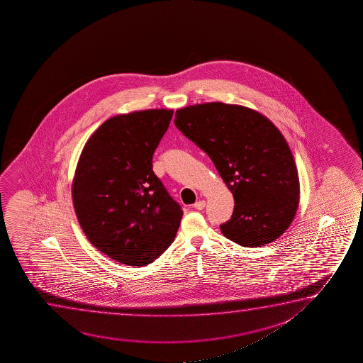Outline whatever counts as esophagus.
<instances>
[{
	"instance_id": "esophagus-1",
	"label": "esophagus",
	"mask_w": 363,
	"mask_h": 363,
	"mask_svg": "<svg viewBox=\"0 0 363 363\" xmlns=\"http://www.w3.org/2000/svg\"><path fill=\"white\" fill-rule=\"evenodd\" d=\"M194 207L196 209H203L204 207H206V201L201 199V201H199V202H196V203H194Z\"/></svg>"
}]
</instances>
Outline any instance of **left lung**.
Returning <instances> with one entry per match:
<instances>
[{
	"instance_id": "1",
	"label": "left lung",
	"mask_w": 363,
	"mask_h": 363,
	"mask_svg": "<svg viewBox=\"0 0 363 363\" xmlns=\"http://www.w3.org/2000/svg\"><path fill=\"white\" fill-rule=\"evenodd\" d=\"M174 125L208 155L233 194L224 237L245 248L277 240L300 199L298 169L278 128L257 110L220 101L176 110Z\"/></svg>"
}]
</instances>
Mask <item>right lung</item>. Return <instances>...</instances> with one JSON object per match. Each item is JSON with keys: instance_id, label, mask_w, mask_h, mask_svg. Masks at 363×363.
I'll list each match as a JSON object with an SVG mask.
<instances>
[{"instance_id": "1", "label": "right lung", "mask_w": 363, "mask_h": 363, "mask_svg": "<svg viewBox=\"0 0 363 363\" xmlns=\"http://www.w3.org/2000/svg\"><path fill=\"white\" fill-rule=\"evenodd\" d=\"M174 110L115 115L85 143L72 182L85 237L118 263L143 267L174 242L182 209L152 171Z\"/></svg>"}]
</instances>
